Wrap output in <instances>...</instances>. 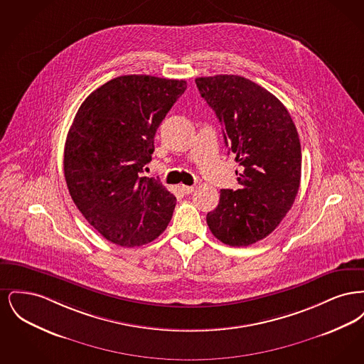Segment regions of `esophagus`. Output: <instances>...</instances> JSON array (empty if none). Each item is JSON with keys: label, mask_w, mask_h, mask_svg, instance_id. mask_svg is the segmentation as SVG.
<instances>
[{"label": "esophagus", "mask_w": 364, "mask_h": 364, "mask_svg": "<svg viewBox=\"0 0 364 364\" xmlns=\"http://www.w3.org/2000/svg\"><path fill=\"white\" fill-rule=\"evenodd\" d=\"M180 190H181L184 195H188L191 192H193V187H191V186H181Z\"/></svg>", "instance_id": "34e87169"}]
</instances>
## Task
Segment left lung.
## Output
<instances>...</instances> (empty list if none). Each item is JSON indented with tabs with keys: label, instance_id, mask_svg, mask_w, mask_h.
<instances>
[{
	"label": "left lung",
	"instance_id": "8db88e82",
	"mask_svg": "<svg viewBox=\"0 0 364 364\" xmlns=\"http://www.w3.org/2000/svg\"><path fill=\"white\" fill-rule=\"evenodd\" d=\"M195 83L242 168L236 171L240 188L221 190L206 221L220 242L247 247L269 236L294 205L301 176L299 134L287 107L250 79L217 75Z\"/></svg>",
	"mask_w": 364,
	"mask_h": 364
}]
</instances>
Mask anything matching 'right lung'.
I'll list each match as a JSON object with an SVG mask.
<instances>
[{
    "label": "right lung",
    "instance_id": "obj_1",
    "mask_svg": "<svg viewBox=\"0 0 364 364\" xmlns=\"http://www.w3.org/2000/svg\"><path fill=\"white\" fill-rule=\"evenodd\" d=\"M186 88V80L125 75L80 105L65 141L64 174L76 208L106 240L139 247L169 224L173 193L143 172L159 124Z\"/></svg>",
    "mask_w": 364,
    "mask_h": 364
}]
</instances>
